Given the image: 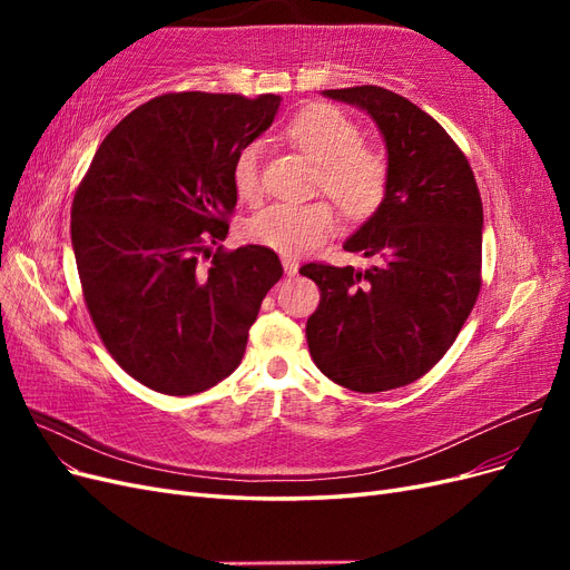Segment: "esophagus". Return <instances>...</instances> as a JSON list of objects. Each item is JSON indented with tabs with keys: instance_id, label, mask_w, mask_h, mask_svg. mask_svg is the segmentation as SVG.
I'll list each match as a JSON object with an SVG mask.
<instances>
[{
	"instance_id": "obj_1",
	"label": "esophagus",
	"mask_w": 570,
	"mask_h": 570,
	"mask_svg": "<svg viewBox=\"0 0 570 570\" xmlns=\"http://www.w3.org/2000/svg\"><path fill=\"white\" fill-rule=\"evenodd\" d=\"M283 268H285V275H289V278H292V275H297V271H299V264L295 262V258H283Z\"/></svg>"
}]
</instances>
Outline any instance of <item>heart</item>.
Segmentation results:
<instances>
[{
  "label": "heart",
  "instance_id": "heart-1",
  "mask_svg": "<svg viewBox=\"0 0 570 570\" xmlns=\"http://www.w3.org/2000/svg\"><path fill=\"white\" fill-rule=\"evenodd\" d=\"M285 137L304 157L318 164L316 193L331 197L347 218H368L385 202L390 161L383 149L361 142V130L347 114L325 105L308 107L289 120ZM233 185L239 202H262L258 145L237 151ZM335 228L337 214L323 199L312 204H271L245 223V237L254 245L295 256L321 247Z\"/></svg>",
  "mask_w": 570,
  "mask_h": 570
}]
</instances>
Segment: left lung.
Returning <instances> with one entry per match:
<instances>
[{
  "instance_id": "obj_1",
  "label": "left lung",
  "mask_w": 570,
  "mask_h": 570,
  "mask_svg": "<svg viewBox=\"0 0 570 570\" xmlns=\"http://www.w3.org/2000/svg\"><path fill=\"white\" fill-rule=\"evenodd\" d=\"M381 128L387 145L385 202L344 249L368 268L312 262L321 289L306 321L314 364L354 392L419 381L452 347L482 285V202L469 159L433 116L377 85L325 90Z\"/></svg>"
}]
</instances>
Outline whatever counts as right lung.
Instances as JSON below:
<instances>
[{
    "mask_svg": "<svg viewBox=\"0 0 570 570\" xmlns=\"http://www.w3.org/2000/svg\"><path fill=\"white\" fill-rule=\"evenodd\" d=\"M278 107V95L154 97L105 137L76 189L85 306L116 364L154 392L197 394L228 377L281 281L268 247L209 252L230 228L237 151Z\"/></svg>",
    "mask_w": 570,
    "mask_h": 570,
    "instance_id": "obj_1",
    "label": "right lung"
}]
</instances>
